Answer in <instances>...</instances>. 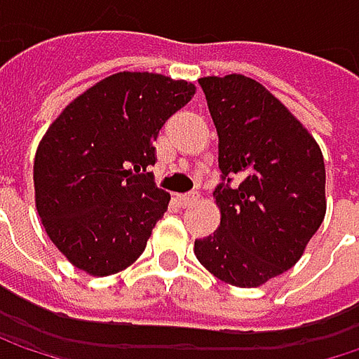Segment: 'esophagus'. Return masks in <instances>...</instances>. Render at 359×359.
<instances>
[{
    "instance_id": "1",
    "label": "esophagus",
    "mask_w": 359,
    "mask_h": 359,
    "mask_svg": "<svg viewBox=\"0 0 359 359\" xmlns=\"http://www.w3.org/2000/svg\"><path fill=\"white\" fill-rule=\"evenodd\" d=\"M197 197H199V195H195V193H189V195H177V201H179V205H182V208H189L191 203H195V201H197Z\"/></svg>"
}]
</instances>
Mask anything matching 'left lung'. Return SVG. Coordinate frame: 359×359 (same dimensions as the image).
<instances>
[{
  "instance_id": "obj_1",
  "label": "left lung",
  "mask_w": 359,
  "mask_h": 359,
  "mask_svg": "<svg viewBox=\"0 0 359 359\" xmlns=\"http://www.w3.org/2000/svg\"><path fill=\"white\" fill-rule=\"evenodd\" d=\"M199 85L218 133L220 226L195 241L216 278L253 289L293 268L326 214V170L310 130L264 85L243 74ZM238 182L230 187V180Z\"/></svg>"
}]
</instances>
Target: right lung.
Listing matches in <instances>:
<instances>
[{"instance_id":"add662e5","label":"right lung","mask_w":359,"mask_h":359,"mask_svg":"<svg viewBox=\"0 0 359 359\" xmlns=\"http://www.w3.org/2000/svg\"><path fill=\"white\" fill-rule=\"evenodd\" d=\"M193 95V83L124 70L89 87L49 124L33 166L36 214L74 268L109 276L143 253L170 201L145 172L156 162L154 141Z\"/></svg>"}]
</instances>
